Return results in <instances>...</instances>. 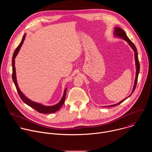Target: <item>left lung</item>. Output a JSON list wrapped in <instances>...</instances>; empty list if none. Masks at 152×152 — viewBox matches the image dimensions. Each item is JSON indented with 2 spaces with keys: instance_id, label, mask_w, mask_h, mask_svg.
<instances>
[{
  "instance_id": "obj_1",
  "label": "left lung",
  "mask_w": 152,
  "mask_h": 152,
  "mask_svg": "<svg viewBox=\"0 0 152 152\" xmlns=\"http://www.w3.org/2000/svg\"><path fill=\"white\" fill-rule=\"evenodd\" d=\"M114 35L116 36V37H118L120 38H121L123 39H124L125 41H126L128 44L129 45V46H131L132 49L134 50V52H135V64H136V69H137V72H136V77H135V85L134 86V88H133V90H132V93L129 95V96H128L127 98H126L125 99L123 100L122 101H121L120 102L117 103V104H113V105H110V106H105V107H112V106H117V105H118L120 104L121 103H122L123 102H124L126 99H127L128 97H129L130 96H131L132 93H134V91H135V88H136V86H137V81H138V75H139V73H140V62H139V60H138V53H137V49L135 47V46L134 45V43L129 39V38L127 37V36L126 35L125 32L120 28H115V31H114Z\"/></svg>"
}]
</instances>
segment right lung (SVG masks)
I'll return each instance as SVG.
<instances>
[{"instance_id": "obj_1", "label": "right lung", "mask_w": 152, "mask_h": 152, "mask_svg": "<svg viewBox=\"0 0 152 152\" xmlns=\"http://www.w3.org/2000/svg\"><path fill=\"white\" fill-rule=\"evenodd\" d=\"M25 35H24L22 40H21V42L20 43V45L18 46V47L16 48V49L15 50L14 53H13V56H12V78L13 80V82L15 84V86L16 87L17 93L20 96V97L21 98V99L23 100V102L26 103V104H28V106H29L30 107L34 108V110H35L37 111H38L39 113H44V114H51V113H55L56 111H58L61 107L62 106V104H64V102H65V99H66V91H67V88L65 89L64 90V93L63 94V96L61 99V100L59 101V102L58 103H57L56 104H55L53 106H45L43 104L34 102L31 101V100H29V99H28L23 93L21 92L18 86L17 82V79H16V74H15V58L17 56V55L18 54L19 50L20 49V48L21 46V45H23V41L25 39Z\"/></svg>"}]
</instances>
